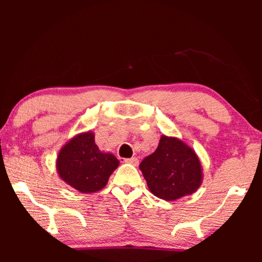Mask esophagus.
<instances>
[{
	"label": "esophagus",
	"mask_w": 262,
	"mask_h": 262,
	"mask_svg": "<svg viewBox=\"0 0 262 262\" xmlns=\"http://www.w3.org/2000/svg\"><path fill=\"white\" fill-rule=\"evenodd\" d=\"M125 163H130L132 166H138V159L136 157H131V159H125L124 160Z\"/></svg>",
	"instance_id": "obj_1"
}]
</instances>
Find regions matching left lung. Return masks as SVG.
<instances>
[{
    "mask_svg": "<svg viewBox=\"0 0 262 262\" xmlns=\"http://www.w3.org/2000/svg\"><path fill=\"white\" fill-rule=\"evenodd\" d=\"M150 192L173 202L193 194L203 182V167L191 146L177 137L161 136L159 146L139 164Z\"/></svg>",
    "mask_w": 262,
    "mask_h": 262,
    "instance_id": "obj_1",
    "label": "left lung"
}]
</instances>
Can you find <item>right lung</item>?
I'll use <instances>...</instances> for the list:
<instances>
[{
  "mask_svg": "<svg viewBox=\"0 0 262 262\" xmlns=\"http://www.w3.org/2000/svg\"><path fill=\"white\" fill-rule=\"evenodd\" d=\"M94 138L92 131L74 136L62 146L56 160L59 178L81 193L102 189L119 166L113 154L99 150Z\"/></svg>",
  "mask_w": 262,
  "mask_h": 262,
  "instance_id": "right-lung-1",
  "label": "right lung"
}]
</instances>
